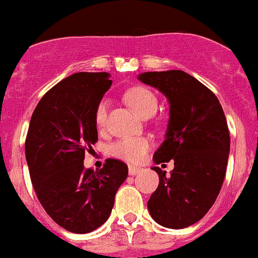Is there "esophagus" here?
<instances>
[{"label":"esophagus","instance_id":"34e87169","mask_svg":"<svg viewBox=\"0 0 258 258\" xmlns=\"http://www.w3.org/2000/svg\"><path fill=\"white\" fill-rule=\"evenodd\" d=\"M141 168H138V166H129V174L131 175H137L138 173H141Z\"/></svg>","mask_w":258,"mask_h":258}]
</instances>
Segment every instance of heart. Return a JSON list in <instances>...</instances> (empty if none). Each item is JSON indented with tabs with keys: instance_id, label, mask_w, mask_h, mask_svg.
Here are the masks:
<instances>
[{
	"instance_id": "obj_1",
	"label": "heart",
	"mask_w": 258,
	"mask_h": 258,
	"mask_svg": "<svg viewBox=\"0 0 258 258\" xmlns=\"http://www.w3.org/2000/svg\"><path fill=\"white\" fill-rule=\"evenodd\" d=\"M125 102L140 117L147 118L156 112L157 99L154 93L143 86H134L124 95ZM107 118V102L102 101L95 109V124L98 127H104ZM151 147V141L146 137H131L122 138L113 143L109 149L111 155L127 163H140Z\"/></svg>"
}]
</instances>
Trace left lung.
<instances>
[{
  "label": "left lung",
  "instance_id": "8db88e82",
  "mask_svg": "<svg viewBox=\"0 0 258 258\" xmlns=\"http://www.w3.org/2000/svg\"><path fill=\"white\" fill-rule=\"evenodd\" d=\"M138 79L168 98L169 122L154 161L174 160L169 175L152 168L159 186L147 207L161 226L184 229L206 216L222 187L230 152L226 117L214 93L183 71L145 72Z\"/></svg>",
  "mask_w": 258,
  "mask_h": 258
}]
</instances>
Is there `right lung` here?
<instances>
[{
	"label": "right lung",
	"instance_id": "1",
	"mask_svg": "<svg viewBox=\"0 0 258 258\" xmlns=\"http://www.w3.org/2000/svg\"><path fill=\"white\" fill-rule=\"evenodd\" d=\"M112 85L107 72H77L52 86L32 113L26 159L41 206L59 226L76 234L108 220L127 165L107 159L85 169V152L98 141L95 109Z\"/></svg>",
	"mask_w": 258,
	"mask_h": 258
}]
</instances>
